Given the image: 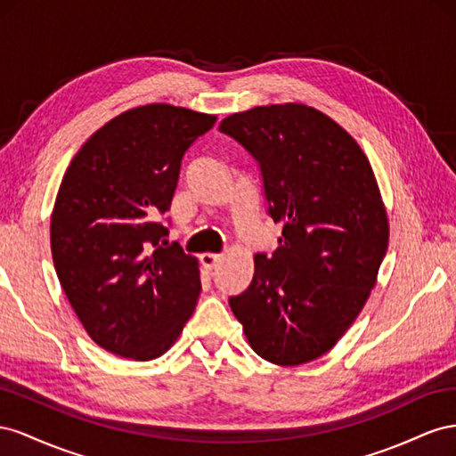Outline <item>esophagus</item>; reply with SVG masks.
Returning <instances> with one entry per match:
<instances>
[{
    "label": "esophagus",
    "instance_id": "1",
    "mask_svg": "<svg viewBox=\"0 0 456 456\" xmlns=\"http://www.w3.org/2000/svg\"><path fill=\"white\" fill-rule=\"evenodd\" d=\"M219 259H221V254H214V252H204V254L200 256V262H202V265H204L206 271L216 269L217 264H219Z\"/></svg>",
    "mask_w": 456,
    "mask_h": 456
}]
</instances>
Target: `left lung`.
I'll return each instance as SVG.
<instances>
[{
    "instance_id": "obj_1",
    "label": "left lung",
    "mask_w": 456,
    "mask_h": 456,
    "mask_svg": "<svg viewBox=\"0 0 456 456\" xmlns=\"http://www.w3.org/2000/svg\"><path fill=\"white\" fill-rule=\"evenodd\" d=\"M219 129L252 152L279 248L229 297L259 357L297 367L330 351L365 307L387 250V212L359 142L304 102L235 112Z\"/></svg>"
}]
</instances>
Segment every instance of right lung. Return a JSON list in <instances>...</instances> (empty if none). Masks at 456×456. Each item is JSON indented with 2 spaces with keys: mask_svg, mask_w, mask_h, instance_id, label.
<instances>
[{
  "mask_svg": "<svg viewBox=\"0 0 456 456\" xmlns=\"http://www.w3.org/2000/svg\"><path fill=\"white\" fill-rule=\"evenodd\" d=\"M216 114L149 102L114 116L76 152L51 212V254L91 340L134 361L164 355L200 294L199 259L160 244L181 159Z\"/></svg>",
  "mask_w": 456,
  "mask_h": 456,
  "instance_id": "add662e5",
  "label": "right lung"
}]
</instances>
